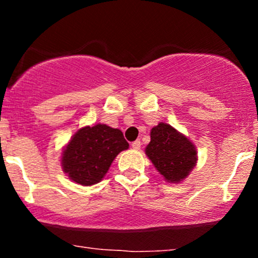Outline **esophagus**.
<instances>
[{
	"instance_id": "esophagus-1",
	"label": "esophagus",
	"mask_w": 258,
	"mask_h": 258,
	"mask_svg": "<svg viewBox=\"0 0 258 258\" xmlns=\"http://www.w3.org/2000/svg\"><path fill=\"white\" fill-rule=\"evenodd\" d=\"M141 144H142L141 141H139V139H137V141L132 142L131 147H132L135 150H139V149H141Z\"/></svg>"
}]
</instances>
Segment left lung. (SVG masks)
Here are the masks:
<instances>
[{"label": "left lung", "mask_w": 258, "mask_h": 258, "mask_svg": "<svg viewBox=\"0 0 258 258\" xmlns=\"http://www.w3.org/2000/svg\"><path fill=\"white\" fill-rule=\"evenodd\" d=\"M146 154L159 173L171 183L186 178L198 160L194 144L184 135L164 122L152 128Z\"/></svg>", "instance_id": "1"}]
</instances>
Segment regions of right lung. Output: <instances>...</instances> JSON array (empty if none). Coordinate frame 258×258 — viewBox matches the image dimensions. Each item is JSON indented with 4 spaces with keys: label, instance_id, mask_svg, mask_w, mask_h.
I'll use <instances>...</instances> for the list:
<instances>
[{
    "label": "right lung",
    "instance_id": "add662e5",
    "mask_svg": "<svg viewBox=\"0 0 258 258\" xmlns=\"http://www.w3.org/2000/svg\"><path fill=\"white\" fill-rule=\"evenodd\" d=\"M128 149L122 132L106 125L80 128L61 156V167L69 178L81 185H92L102 180L117 154Z\"/></svg>",
    "mask_w": 258,
    "mask_h": 258
}]
</instances>
